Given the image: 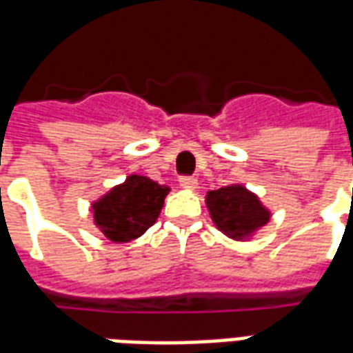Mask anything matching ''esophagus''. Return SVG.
<instances>
[{
	"instance_id": "34e87169",
	"label": "esophagus",
	"mask_w": 353,
	"mask_h": 353,
	"mask_svg": "<svg viewBox=\"0 0 353 353\" xmlns=\"http://www.w3.org/2000/svg\"><path fill=\"white\" fill-rule=\"evenodd\" d=\"M180 186L184 188V190H195L197 188V179H194V176H182L180 179Z\"/></svg>"
}]
</instances>
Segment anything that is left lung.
<instances>
[{"mask_svg":"<svg viewBox=\"0 0 353 353\" xmlns=\"http://www.w3.org/2000/svg\"><path fill=\"white\" fill-rule=\"evenodd\" d=\"M205 205L218 231L233 241H250L271 220V210L243 184L210 190Z\"/></svg>","mask_w":353,"mask_h":353,"instance_id":"8db88e82","label":"left lung"}]
</instances>
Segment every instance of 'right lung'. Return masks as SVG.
<instances>
[{
  "label": "right lung",
  "instance_id": "1",
  "mask_svg": "<svg viewBox=\"0 0 353 353\" xmlns=\"http://www.w3.org/2000/svg\"><path fill=\"white\" fill-rule=\"evenodd\" d=\"M171 188L143 174H130L122 184L92 201L94 223L112 243H130L156 223Z\"/></svg>",
  "mask_w": 353,
  "mask_h": 353
}]
</instances>
